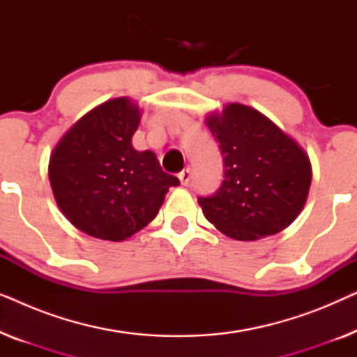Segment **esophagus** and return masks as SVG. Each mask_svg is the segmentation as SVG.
<instances>
[{"label": "esophagus", "mask_w": 357, "mask_h": 357, "mask_svg": "<svg viewBox=\"0 0 357 357\" xmlns=\"http://www.w3.org/2000/svg\"><path fill=\"white\" fill-rule=\"evenodd\" d=\"M178 178H180V183H182V185H188L190 178H192V170L183 169L182 172L178 174Z\"/></svg>", "instance_id": "1"}]
</instances>
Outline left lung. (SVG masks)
I'll use <instances>...</instances> for the list:
<instances>
[{"mask_svg": "<svg viewBox=\"0 0 357 357\" xmlns=\"http://www.w3.org/2000/svg\"><path fill=\"white\" fill-rule=\"evenodd\" d=\"M208 126L222 155V182L198 197L204 218L227 237L257 241L286 229L304 208L312 169L307 154L265 115L231 104Z\"/></svg>", "mask_w": 357, "mask_h": 357, "instance_id": "obj_1", "label": "left lung"}]
</instances>
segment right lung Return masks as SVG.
<instances>
[{
	"label": "right lung",
	"instance_id": "right-lung-1",
	"mask_svg": "<svg viewBox=\"0 0 357 357\" xmlns=\"http://www.w3.org/2000/svg\"><path fill=\"white\" fill-rule=\"evenodd\" d=\"M138 125V107L120 97L82 116L53 151V195L68 221L87 236L125 241L153 221L169 188L180 185L154 153L133 148Z\"/></svg>",
	"mask_w": 357,
	"mask_h": 357
}]
</instances>
